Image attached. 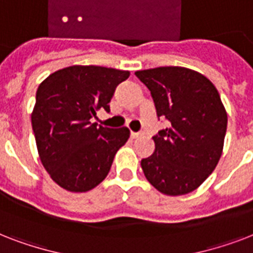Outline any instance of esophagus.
I'll list each match as a JSON object with an SVG mask.
<instances>
[{"instance_id": "esophagus-1", "label": "esophagus", "mask_w": 253, "mask_h": 253, "mask_svg": "<svg viewBox=\"0 0 253 253\" xmlns=\"http://www.w3.org/2000/svg\"><path fill=\"white\" fill-rule=\"evenodd\" d=\"M139 136H142V132H131V138L136 139Z\"/></svg>"}]
</instances>
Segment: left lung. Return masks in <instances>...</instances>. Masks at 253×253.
<instances>
[{"instance_id":"obj_1","label":"left lung","mask_w":253,"mask_h":253,"mask_svg":"<svg viewBox=\"0 0 253 253\" xmlns=\"http://www.w3.org/2000/svg\"><path fill=\"white\" fill-rule=\"evenodd\" d=\"M168 127L155 135V152L143 159L144 176L167 196L196 190L215 169L223 151L227 113L219 93L204 75L184 67L135 72Z\"/></svg>"}]
</instances>
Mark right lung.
I'll use <instances>...</instances> for the list:
<instances>
[{"label": "right lung", "instance_id": "right-lung-1", "mask_svg": "<svg viewBox=\"0 0 253 253\" xmlns=\"http://www.w3.org/2000/svg\"><path fill=\"white\" fill-rule=\"evenodd\" d=\"M128 76V71L72 65L49 75L38 87L31 114L38 154L65 190L87 192L102 182L117 151L130 138L127 127L90 122L101 109L110 111L115 87Z\"/></svg>", "mask_w": 253, "mask_h": 253}]
</instances>
